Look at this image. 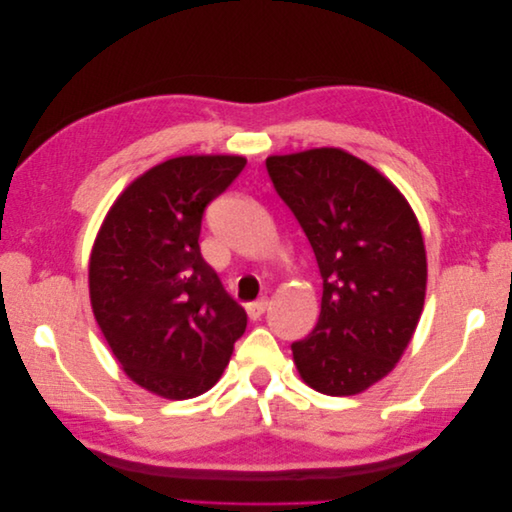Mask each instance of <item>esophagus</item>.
Returning <instances> with one entry per match:
<instances>
[{"mask_svg":"<svg viewBox=\"0 0 512 512\" xmlns=\"http://www.w3.org/2000/svg\"><path fill=\"white\" fill-rule=\"evenodd\" d=\"M269 301L267 299H258L254 303H247L245 309H247V316H250V320H258L262 314H265Z\"/></svg>","mask_w":512,"mask_h":512,"instance_id":"obj_1","label":"esophagus"}]
</instances>
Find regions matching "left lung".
Segmentation results:
<instances>
[{"instance_id":"1","label":"left lung","mask_w":512,"mask_h":512,"mask_svg":"<svg viewBox=\"0 0 512 512\" xmlns=\"http://www.w3.org/2000/svg\"><path fill=\"white\" fill-rule=\"evenodd\" d=\"M267 170L322 277L320 318L292 344L294 363L318 393H361L395 367L421 318V226L395 185L344 149L271 156Z\"/></svg>"}]
</instances>
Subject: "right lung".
Wrapping results in <instances>:
<instances>
[{
	"mask_svg": "<svg viewBox=\"0 0 512 512\" xmlns=\"http://www.w3.org/2000/svg\"><path fill=\"white\" fill-rule=\"evenodd\" d=\"M247 160L181 156L115 200L89 258V297L123 371L166 399L203 395L245 333V309L200 254L207 205Z\"/></svg>",
	"mask_w": 512,
	"mask_h": 512,
	"instance_id": "obj_1",
	"label": "right lung"
}]
</instances>
